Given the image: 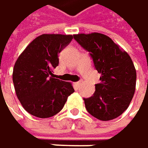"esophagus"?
I'll use <instances>...</instances> for the list:
<instances>
[{"mask_svg": "<svg viewBox=\"0 0 148 148\" xmlns=\"http://www.w3.org/2000/svg\"><path fill=\"white\" fill-rule=\"evenodd\" d=\"M80 85H81V82H77V83H75V86H76L77 88H79Z\"/></svg>", "mask_w": 148, "mask_h": 148, "instance_id": "34e87169", "label": "esophagus"}]
</instances>
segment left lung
Here are the masks:
<instances>
[{
	"mask_svg": "<svg viewBox=\"0 0 148 148\" xmlns=\"http://www.w3.org/2000/svg\"><path fill=\"white\" fill-rule=\"evenodd\" d=\"M73 37L90 52L101 74L93 96L84 98L86 110L101 121L118 117L128 108L135 91L136 71L130 56L110 38L99 33Z\"/></svg>",
	"mask_w": 148,
	"mask_h": 148,
	"instance_id": "1",
	"label": "left lung"
}]
</instances>
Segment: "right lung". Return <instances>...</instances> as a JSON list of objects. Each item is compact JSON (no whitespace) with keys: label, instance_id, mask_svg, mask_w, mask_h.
Listing matches in <instances>:
<instances>
[{"label":"right lung","instance_id":"add662e5","mask_svg":"<svg viewBox=\"0 0 148 148\" xmlns=\"http://www.w3.org/2000/svg\"><path fill=\"white\" fill-rule=\"evenodd\" d=\"M72 35L42 34L34 38L17 58L13 82L23 108L38 118L55 115L74 92L71 83L54 78L58 54L72 40Z\"/></svg>","mask_w":148,"mask_h":148}]
</instances>
